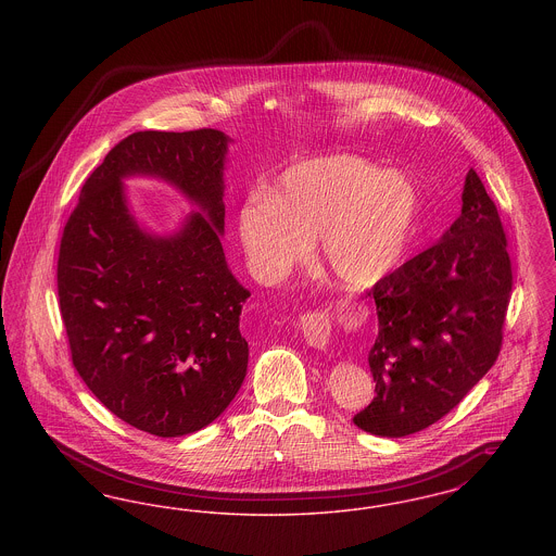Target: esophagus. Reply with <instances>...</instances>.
<instances>
[{
    "label": "esophagus",
    "instance_id": "34e87169",
    "mask_svg": "<svg viewBox=\"0 0 556 556\" xmlns=\"http://www.w3.org/2000/svg\"><path fill=\"white\" fill-rule=\"evenodd\" d=\"M331 318L329 311H315L302 317V333L306 344L325 350L331 340Z\"/></svg>",
    "mask_w": 556,
    "mask_h": 556
}]
</instances>
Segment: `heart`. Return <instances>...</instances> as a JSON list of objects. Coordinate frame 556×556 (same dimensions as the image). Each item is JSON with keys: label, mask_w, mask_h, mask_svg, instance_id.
<instances>
[{"label": "heart", "mask_w": 556, "mask_h": 556, "mask_svg": "<svg viewBox=\"0 0 556 556\" xmlns=\"http://www.w3.org/2000/svg\"><path fill=\"white\" fill-rule=\"evenodd\" d=\"M419 191L369 160L333 154L288 168L270 191L254 189L238 211V236L256 279L279 283L313 252L350 290L388 279L406 256Z\"/></svg>", "instance_id": "heart-1"}]
</instances>
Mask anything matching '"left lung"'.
I'll return each mask as SVG.
<instances>
[{
	"label": "left lung",
	"mask_w": 556,
	"mask_h": 556,
	"mask_svg": "<svg viewBox=\"0 0 556 556\" xmlns=\"http://www.w3.org/2000/svg\"><path fill=\"white\" fill-rule=\"evenodd\" d=\"M510 290L503 223L471 168L448 231L369 291L379 318L369 352L377 396L354 425L404 438L448 415L501 354Z\"/></svg>",
	"instance_id": "left-lung-1"
}]
</instances>
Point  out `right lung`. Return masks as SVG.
I'll return each mask as SVG.
<instances>
[{
  "label": "right lung",
  "instance_id": "add662e5",
  "mask_svg": "<svg viewBox=\"0 0 556 556\" xmlns=\"http://www.w3.org/2000/svg\"><path fill=\"white\" fill-rule=\"evenodd\" d=\"M216 129L139 131L80 189L58 256L73 365L112 415L159 438L211 425L248 369L239 315L250 298L223 252L225 160ZM156 176L199 208L170 237L130 214L122 181Z\"/></svg>",
  "mask_w": 556,
  "mask_h": 556
}]
</instances>
